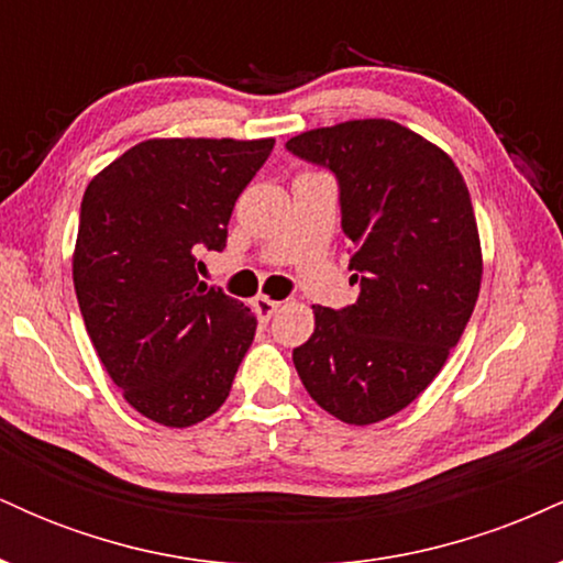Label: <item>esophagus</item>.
I'll return each mask as SVG.
<instances>
[{
	"label": "esophagus",
	"instance_id": "obj_1",
	"mask_svg": "<svg viewBox=\"0 0 563 563\" xmlns=\"http://www.w3.org/2000/svg\"><path fill=\"white\" fill-rule=\"evenodd\" d=\"M277 307H280V301L269 299V296H256L254 299V312L262 322H267L269 318H273V314L277 312Z\"/></svg>",
	"mask_w": 563,
	"mask_h": 563
}]
</instances>
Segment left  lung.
I'll use <instances>...</instances> for the list:
<instances>
[{
    "label": "left lung",
    "mask_w": 563,
    "mask_h": 563,
    "mask_svg": "<svg viewBox=\"0 0 563 563\" xmlns=\"http://www.w3.org/2000/svg\"><path fill=\"white\" fill-rule=\"evenodd\" d=\"M286 151L339 183L357 301L314 307L294 349L309 397L344 423L394 416L461 341L482 283L474 206L448 153L386 119L312 129Z\"/></svg>",
    "instance_id": "obj_1"
}]
</instances>
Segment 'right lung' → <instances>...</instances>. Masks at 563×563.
Returning <instances> with one entry per match:
<instances>
[{"mask_svg": "<svg viewBox=\"0 0 563 563\" xmlns=\"http://www.w3.org/2000/svg\"><path fill=\"white\" fill-rule=\"evenodd\" d=\"M273 147L145 140L84 190L76 299L108 376L151 421L185 429L217 412L254 341L251 309L200 283L196 262L228 245L235 200Z\"/></svg>", "mask_w": 563, "mask_h": 563, "instance_id": "add662e5", "label": "right lung"}]
</instances>
